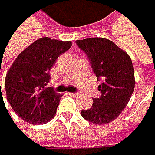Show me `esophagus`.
<instances>
[{
	"mask_svg": "<svg viewBox=\"0 0 155 155\" xmlns=\"http://www.w3.org/2000/svg\"><path fill=\"white\" fill-rule=\"evenodd\" d=\"M68 94H69V95H71V96H72V97H76L77 95H78L77 93H71V92H69Z\"/></svg>",
	"mask_w": 155,
	"mask_h": 155,
	"instance_id": "esophagus-1",
	"label": "esophagus"
}]
</instances>
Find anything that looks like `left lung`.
I'll list each match as a JSON object with an SVG mask.
<instances>
[{
	"label": "left lung",
	"mask_w": 155,
	"mask_h": 155,
	"mask_svg": "<svg viewBox=\"0 0 155 155\" xmlns=\"http://www.w3.org/2000/svg\"><path fill=\"white\" fill-rule=\"evenodd\" d=\"M76 44L88 56L97 79L102 80L100 97L93 98L90 109L81 115L95 124H106L117 118L127 105L135 88L134 68L128 54L105 38L77 40Z\"/></svg>",
	"instance_id": "8db88e82"
}]
</instances>
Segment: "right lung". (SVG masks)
Here are the masks:
<instances>
[{
	"mask_svg": "<svg viewBox=\"0 0 155 155\" xmlns=\"http://www.w3.org/2000/svg\"><path fill=\"white\" fill-rule=\"evenodd\" d=\"M71 41L49 37L36 40L16 57L5 77L6 97L14 111L28 124H45L54 118L62 97L49 83L50 70Z\"/></svg>",
	"mask_w": 155,
	"mask_h": 155,
	"instance_id": "add662e5",
	"label": "right lung"
}]
</instances>
